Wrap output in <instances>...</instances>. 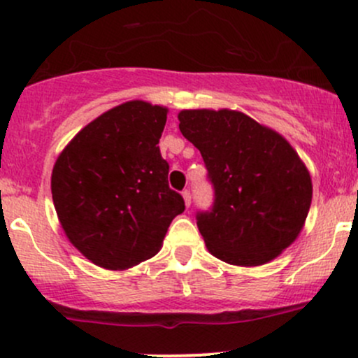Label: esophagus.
Segmentation results:
<instances>
[{
    "instance_id": "34e87169",
    "label": "esophagus",
    "mask_w": 358,
    "mask_h": 358,
    "mask_svg": "<svg viewBox=\"0 0 358 358\" xmlns=\"http://www.w3.org/2000/svg\"><path fill=\"white\" fill-rule=\"evenodd\" d=\"M182 195H183V200H185V206L190 207V203H192V194H190V190H183Z\"/></svg>"
}]
</instances>
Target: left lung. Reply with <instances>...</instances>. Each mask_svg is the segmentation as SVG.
<instances>
[{"instance_id":"8db88e82","label":"left lung","mask_w":358,"mask_h":358,"mask_svg":"<svg viewBox=\"0 0 358 358\" xmlns=\"http://www.w3.org/2000/svg\"><path fill=\"white\" fill-rule=\"evenodd\" d=\"M178 120L214 185L212 210L197 214L207 250L239 266L277 258L299 236L311 207V175L296 149L238 110H182Z\"/></svg>"}]
</instances>
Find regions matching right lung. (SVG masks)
I'll list each match as a JSON object with an SVG mask.
<instances>
[{"label": "right lung", "mask_w": 358, "mask_h": 358, "mask_svg": "<svg viewBox=\"0 0 358 358\" xmlns=\"http://www.w3.org/2000/svg\"><path fill=\"white\" fill-rule=\"evenodd\" d=\"M168 108L125 101L81 129L57 156L50 178L66 236L90 262L127 270L155 257L185 210L168 187L158 148Z\"/></svg>", "instance_id": "obj_1"}]
</instances>
